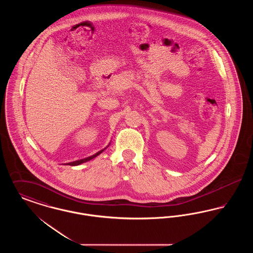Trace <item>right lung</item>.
Here are the masks:
<instances>
[{"label":"right lung","instance_id":"add662e5","mask_svg":"<svg viewBox=\"0 0 253 253\" xmlns=\"http://www.w3.org/2000/svg\"><path fill=\"white\" fill-rule=\"evenodd\" d=\"M108 146H109V145H108ZM108 146H107V147H108ZM105 149H106V148H105ZM105 149H103V150H101V151H99V152H97V153H96V155H94V156H92V157H87V158H84V159H81V160H78V161H75V162H76V163H74V162H73V163H74V164H75V165H79V164H82V163H84V162H86V161H89V160H91V159H93V158H94V157H97V156H98V155H100V154H101V153H102V152H103V151H104V150H105Z\"/></svg>","mask_w":253,"mask_h":253}]
</instances>
